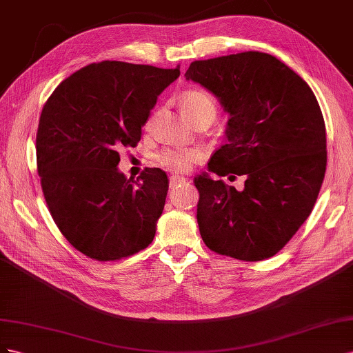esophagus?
I'll list each match as a JSON object with an SVG mask.
<instances>
[{
    "instance_id": "34e87169",
    "label": "esophagus",
    "mask_w": 353,
    "mask_h": 353,
    "mask_svg": "<svg viewBox=\"0 0 353 353\" xmlns=\"http://www.w3.org/2000/svg\"><path fill=\"white\" fill-rule=\"evenodd\" d=\"M186 182H188V179L185 176H180V174H171L170 176V188L171 189H174L179 185L186 183Z\"/></svg>"
}]
</instances>
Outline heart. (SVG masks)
<instances>
[{
	"label": "heart",
	"instance_id": "heart-1",
	"mask_svg": "<svg viewBox=\"0 0 353 353\" xmlns=\"http://www.w3.org/2000/svg\"><path fill=\"white\" fill-rule=\"evenodd\" d=\"M180 100H182V108L189 118L199 114H208L214 118L217 114L214 97L203 90H189L182 94ZM201 158H203V150L198 146L165 148L157 155V161L161 167L173 171H186Z\"/></svg>",
	"mask_w": 353,
	"mask_h": 353
}]
</instances>
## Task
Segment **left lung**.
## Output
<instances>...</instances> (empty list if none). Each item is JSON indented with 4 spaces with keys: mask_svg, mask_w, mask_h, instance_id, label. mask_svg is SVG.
Segmentation results:
<instances>
[{
    "mask_svg": "<svg viewBox=\"0 0 353 353\" xmlns=\"http://www.w3.org/2000/svg\"><path fill=\"white\" fill-rule=\"evenodd\" d=\"M185 77L229 114L226 143L211 155L208 171L245 176L243 190L208 173L195 177L203 241L244 261L275 256L309 217L325 176V123L314 92L260 52L195 60Z\"/></svg>",
    "mask_w": 353,
    "mask_h": 353,
    "instance_id": "left-lung-1",
    "label": "left lung"
}]
</instances>
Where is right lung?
I'll list each match as a JSON object with an SVG mask.
<instances>
[{
	"label": "right lung",
	"instance_id": "obj_1",
	"mask_svg": "<svg viewBox=\"0 0 353 353\" xmlns=\"http://www.w3.org/2000/svg\"><path fill=\"white\" fill-rule=\"evenodd\" d=\"M180 66L117 60L84 66L46 102L37 133L41 188L60 232L90 259L119 260L154 241L168 190L165 171L133 180L118 170L121 148H134L158 96Z\"/></svg>",
	"mask_w": 353,
	"mask_h": 353
}]
</instances>
